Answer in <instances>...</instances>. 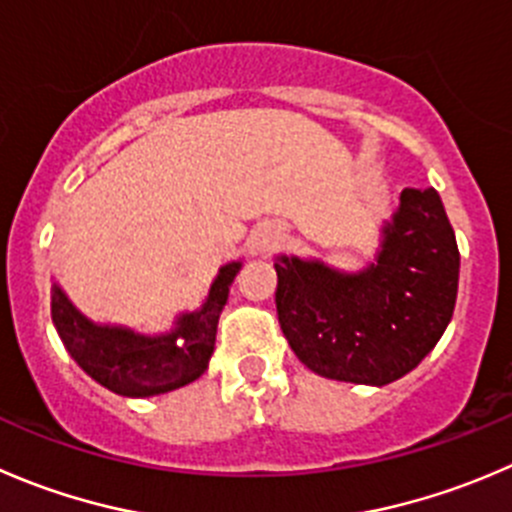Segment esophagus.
Returning <instances> with one entry per match:
<instances>
[{"instance_id": "34e87169", "label": "esophagus", "mask_w": 512, "mask_h": 512, "mask_svg": "<svg viewBox=\"0 0 512 512\" xmlns=\"http://www.w3.org/2000/svg\"><path fill=\"white\" fill-rule=\"evenodd\" d=\"M280 242H282V230L277 225H270V222H267V225H260L255 232H252L250 245L255 255H270L272 250L280 247Z\"/></svg>"}]
</instances>
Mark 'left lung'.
Instances as JSON below:
<instances>
[{
    "label": "left lung",
    "mask_w": 512,
    "mask_h": 512,
    "mask_svg": "<svg viewBox=\"0 0 512 512\" xmlns=\"http://www.w3.org/2000/svg\"><path fill=\"white\" fill-rule=\"evenodd\" d=\"M275 270L277 317L302 365L382 388L418 367L443 337L458 297L460 252L438 192L408 187L362 270L297 255L275 257Z\"/></svg>",
    "instance_id": "left-lung-1"
}]
</instances>
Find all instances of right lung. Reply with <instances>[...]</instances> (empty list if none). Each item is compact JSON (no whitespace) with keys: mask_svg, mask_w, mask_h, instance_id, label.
<instances>
[{"mask_svg":"<svg viewBox=\"0 0 512 512\" xmlns=\"http://www.w3.org/2000/svg\"><path fill=\"white\" fill-rule=\"evenodd\" d=\"M242 260L220 267L205 302L177 315L167 332L147 335L124 325H102L72 305L67 292L52 285V322L79 367L122 398H155L195 382L215 352L217 322Z\"/></svg>","mask_w":512,"mask_h":512,"instance_id":"add662e5","label":"right lung"}]
</instances>
